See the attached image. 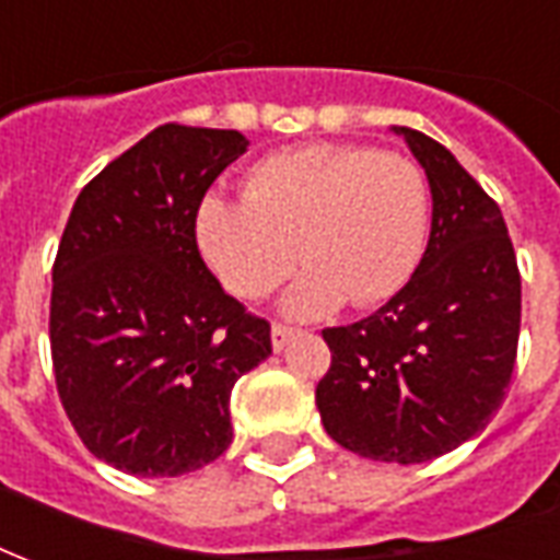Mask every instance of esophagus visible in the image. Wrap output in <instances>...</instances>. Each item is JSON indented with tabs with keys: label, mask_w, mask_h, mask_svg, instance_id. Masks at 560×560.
<instances>
[{
	"label": "esophagus",
	"mask_w": 560,
	"mask_h": 560,
	"mask_svg": "<svg viewBox=\"0 0 560 560\" xmlns=\"http://www.w3.org/2000/svg\"><path fill=\"white\" fill-rule=\"evenodd\" d=\"M292 337H295V330L289 328V325H280V322L271 325V346H275V352H283Z\"/></svg>",
	"instance_id": "obj_1"
}]
</instances>
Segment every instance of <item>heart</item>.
I'll list each match as a JSON object with an SVG mask.
<instances>
[{"instance_id": "1", "label": "heart", "mask_w": 560, "mask_h": 560, "mask_svg": "<svg viewBox=\"0 0 560 560\" xmlns=\"http://www.w3.org/2000/svg\"><path fill=\"white\" fill-rule=\"evenodd\" d=\"M430 185L418 163L370 145L316 142L268 154L244 199L196 208V244L232 295H271L301 259L283 310L313 319L385 304L418 271L430 238Z\"/></svg>"}]
</instances>
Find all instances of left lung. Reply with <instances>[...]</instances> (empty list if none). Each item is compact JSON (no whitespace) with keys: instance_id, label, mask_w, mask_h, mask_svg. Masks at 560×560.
Masks as SVG:
<instances>
[{"instance_id":"8db88e82","label":"left lung","mask_w":560,"mask_h":560,"mask_svg":"<svg viewBox=\"0 0 560 560\" xmlns=\"http://www.w3.org/2000/svg\"><path fill=\"white\" fill-rule=\"evenodd\" d=\"M432 194L418 271L373 316L325 328L330 370L316 387L334 442L382 463H427L495 415L516 364L522 280L495 199L442 142L394 128Z\"/></svg>"}]
</instances>
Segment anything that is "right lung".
<instances>
[{
  "mask_svg": "<svg viewBox=\"0 0 560 560\" xmlns=\"http://www.w3.org/2000/svg\"><path fill=\"white\" fill-rule=\"evenodd\" d=\"M247 145L238 130L161 125L71 208L52 262V373L77 435L118 471L214 463L232 442V387L271 354V325L196 247V208Z\"/></svg>",
  "mask_w": 560,
  "mask_h": 560,
  "instance_id": "add662e5",
  "label": "right lung"
}]
</instances>
